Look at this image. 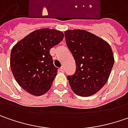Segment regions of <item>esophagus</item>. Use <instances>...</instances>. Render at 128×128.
I'll use <instances>...</instances> for the list:
<instances>
[{"mask_svg":"<svg viewBox=\"0 0 128 128\" xmlns=\"http://www.w3.org/2000/svg\"><path fill=\"white\" fill-rule=\"evenodd\" d=\"M64 70H65V69H64V66H62V67L60 68V71L61 72H64Z\"/></svg>","mask_w":128,"mask_h":128,"instance_id":"obj_1","label":"esophagus"}]
</instances>
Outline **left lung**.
<instances>
[{
	"instance_id": "8db88e82",
	"label": "left lung",
	"mask_w": 128,
	"mask_h": 128,
	"mask_svg": "<svg viewBox=\"0 0 128 128\" xmlns=\"http://www.w3.org/2000/svg\"><path fill=\"white\" fill-rule=\"evenodd\" d=\"M66 45L76 62V72L67 76L72 90L80 96H90L106 84L114 64L108 42L84 30L64 32Z\"/></svg>"
}]
</instances>
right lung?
I'll list each match as a JSON object with an SVG mask.
<instances>
[{
    "label": "right lung",
    "mask_w": 128,
    "mask_h": 128,
    "mask_svg": "<svg viewBox=\"0 0 128 128\" xmlns=\"http://www.w3.org/2000/svg\"><path fill=\"white\" fill-rule=\"evenodd\" d=\"M64 37L59 30L40 29L30 33L12 47L11 71L24 90L38 96L50 89L58 68L54 66L50 52Z\"/></svg>",
    "instance_id": "obj_1"
}]
</instances>
